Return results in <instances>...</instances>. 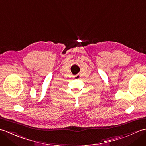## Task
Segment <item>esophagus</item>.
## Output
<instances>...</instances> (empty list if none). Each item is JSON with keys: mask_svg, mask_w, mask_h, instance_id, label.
<instances>
[{"mask_svg": "<svg viewBox=\"0 0 146 146\" xmlns=\"http://www.w3.org/2000/svg\"><path fill=\"white\" fill-rule=\"evenodd\" d=\"M74 78H76V79H79L80 78V75H79V74H77L76 75H75V76H74Z\"/></svg>", "mask_w": 146, "mask_h": 146, "instance_id": "esophagus-1", "label": "esophagus"}]
</instances>
